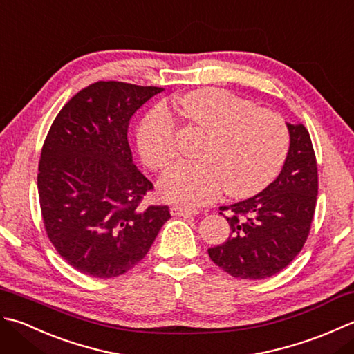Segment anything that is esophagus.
<instances>
[{"label":"esophagus","instance_id":"obj_1","mask_svg":"<svg viewBox=\"0 0 354 354\" xmlns=\"http://www.w3.org/2000/svg\"><path fill=\"white\" fill-rule=\"evenodd\" d=\"M171 215L172 217H187V215H197L198 211L197 209H192V207H187V206H182V205H176L172 206L171 209Z\"/></svg>","mask_w":354,"mask_h":354}]
</instances>
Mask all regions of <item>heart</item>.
<instances>
[{
  "mask_svg": "<svg viewBox=\"0 0 354 354\" xmlns=\"http://www.w3.org/2000/svg\"><path fill=\"white\" fill-rule=\"evenodd\" d=\"M194 127L207 133L198 162H182L158 180L171 203L200 206L226 192L246 198L277 177L288 151V129L278 114L218 88L189 91L177 100ZM137 151L148 168L162 171L177 157V122L157 105L137 129Z\"/></svg>",
  "mask_w": 354,
  "mask_h": 354,
  "instance_id": "obj_1",
  "label": "heart"
}]
</instances>
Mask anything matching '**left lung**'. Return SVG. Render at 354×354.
<instances>
[{
    "label": "left lung",
    "mask_w": 354,
    "mask_h": 354,
    "mask_svg": "<svg viewBox=\"0 0 354 354\" xmlns=\"http://www.w3.org/2000/svg\"><path fill=\"white\" fill-rule=\"evenodd\" d=\"M286 125L290 145L278 177L257 196L220 207L229 211L232 232L207 254L235 278L275 275L292 263L308 236L318 196L316 157L306 127Z\"/></svg>",
    "instance_id": "8db88e82"
}]
</instances>
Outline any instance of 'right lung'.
Returning a JSON list of instances; mask_svg holds the SVG:
<instances>
[{
    "mask_svg": "<svg viewBox=\"0 0 354 354\" xmlns=\"http://www.w3.org/2000/svg\"><path fill=\"white\" fill-rule=\"evenodd\" d=\"M158 86L96 82L62 106L47 134L38 192L47 235L66 261L93 278H114L145 258L168 206L140 207L153 183L128 143L136 111Z\"/></svg>",
    "mask_w": 354,
    "mask_h": 354,
    "instance_id": "1",
    "label": "right lung"
}]
</instances>
